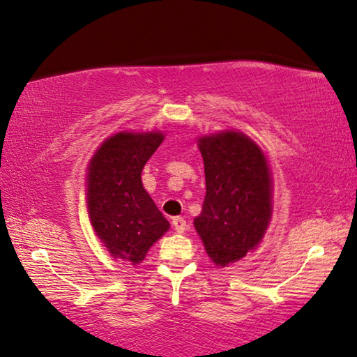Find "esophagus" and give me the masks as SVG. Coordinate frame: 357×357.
<instances>
[{
    "instance_id": "obj_1",
    "label": "esophagus",
    "mask_w": 357,
    "mask_h": 357,
    "mask_svg": "<svg viewBox=\"0 0 357 357\" xmlns=\"http://www.w3.org/2000/svg\"><path fill=\"white\" fill-rule=\"evenodd\" d=\"M172 226H174V229H175V231H177V232H183L185 229H187V221H185L183 218L177 216V218L172 219Z\"/></svg>"
}]
</instances>
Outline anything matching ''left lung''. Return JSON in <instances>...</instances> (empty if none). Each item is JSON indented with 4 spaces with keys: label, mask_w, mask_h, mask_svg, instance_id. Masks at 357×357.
<instances>
[{
    "label": "left lung",
    "mask_w": 357,
    "mask_h": 357,
    "mask_svg": "<svg viewBox=\"0 0 357 357\" xmlns=\"http://www.w3.org/2000/svg\"><path fill=\"white\" fill-rule=\"evenodd\" d=\"M206 197L195 227L218 266L255 248L271 216V178L258 146L236 131L198 141Z\"/></svg>",
    "instance_id": "left-lung-1"
}]
</instances>
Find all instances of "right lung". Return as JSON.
Masks as SVG:
<instances>
[{
    "instance_id": "add662e5",
    "label": "right lung",
    "mask_w": 357,
    "mask_h": 357,
    "mask_svg": "<svg viewBox=\"0 0 357 357\" xmlns=\"http://www.w3.org/2000/svg\"><path fill=\"white\" fill-rule=\"evenodd\" d=\"M162 139L160 133H119L100 146L89 164L92 227L112 255L133 265L169 229L141 182V170Z\"/></svg>"
}]
</instances>
